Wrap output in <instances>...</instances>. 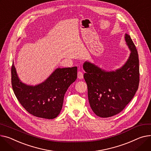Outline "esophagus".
<instances>
[{
    "mask_svg": "<svg viewBox=\"0 0 151 151\" xmlns=\"http://www.w3.org/2000/svg\"><path fill=\"white\" fill-rule=\"evenodd\" d=\"M83 78H84V76H83V72H78V78L79 79H83Z\"/></svg>",
    "mask_w": 151,
    "mask_h": 151,
    "instance_id": "1",
    "label": "esophagus"
}]
</instances>
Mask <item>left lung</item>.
<instances>
[{
	"label": "left lung",
	"instance_id": "1",
	"mask_svg": "<svg viewBox=\"0 0 151 151\" xmlns=\"http://www.w3.org/2000/svg\"><path fill=\"white\" fill-rule=\"evenodd\" d=\"M124 39L130 53L121 67L107 71L87 61L83 64L89 104L93 112L99 117H110L121 112L131 101L138 88V52L128 34H125Z\"/></svg>",
	"mask_w": 151,
	"mask_h": 151
}]
</instances>
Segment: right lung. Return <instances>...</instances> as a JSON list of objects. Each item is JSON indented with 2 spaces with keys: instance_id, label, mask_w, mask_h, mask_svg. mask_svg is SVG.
Here are the masks:
<instances>
[{
  "instance_id": "right-lung-1",
  "label": "right lung",
  "mask_w": 151,
  "mask_h": 151,
  "mask_svg": "<svg viewBox=\"0 0 151 151\" xmlns=\"http://www.w3.org/2000/svg\"><path fill=\"white\" fill-rule=\"evenodd\" d=\"M77 78V67L57 68L44 81L28 85L18 76L14 63L12 67V84L19 103L35 116L53 119L62 109L64 95Z\"/></svg>"
}]
</instances>
